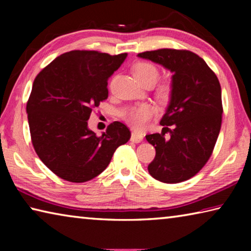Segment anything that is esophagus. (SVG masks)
Here are the masks:
<instances>
[{"instance_id":"1","label":"esophagus","mask_w":251,"mask_h":251,"mask_svg":"<svg viewBox=\"0 0 251 251\" xmlns=\"http://www.w3.org/2000/svg\"><path fill=\"white\" fill-rule=\"evenodd\" d=\"M144 139V135L142 133H137V131H133L130 136V141L134 143H141Z\"/></svg>"}]
</instances>
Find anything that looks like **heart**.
Returning <instances> with one entry per match:
<instances>
[{
	"mask_svg": "<svg viewBox=\"0 0 251 251\" xmlns=\"http://www.w3.org/2000/svg\"><path fill=\"white\" fill-rule=\"evenodd\" d=\"M135 78L141 84L151 82L155 84L159 77V69L151 62H138L133 69ZM173 94V84L171 82H163L157 88V97L161 101H167L171 100ZM157 114L155 106L151 104H142L129 110L126 120L133 128L141 130L145 127L148 122Z\"/></svg>",
	"mask_w": 251,
	"mask_h": 251,
	"instance_id": "obj_1",
	"label": "heart"
}]
</instances>
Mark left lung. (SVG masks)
Segmentation results:
<instances>
[{
	"instance_id": "1",
	"label": "left lung",
	"mask_w": 251,
	"mask_h": 251,
	"mask_svg": "<svg viewBox=\"0 0 251 251\" xmlns=\"http://www.w3.org/2000/svg\"><path fill=\"white\" fill-rule=\"evenodd\" d=\"M138 56L174 74L171 101L160 121L164 130L146 135L156 150L148 172L166 184L185 181L205 166L217 142L223 118L219 80L206 62L190 50L160 49ZM167 131L169 139L164 137Z\"/></svg>"
}]
</instances>
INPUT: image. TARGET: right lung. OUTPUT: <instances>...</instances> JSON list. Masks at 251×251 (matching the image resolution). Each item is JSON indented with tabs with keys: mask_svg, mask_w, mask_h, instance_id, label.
<instances>
[{
	"mask_svg": "<svg viewBox=\"0 0 251 251\" xmlns=\"http://www.w3.org/2000/svg\"><path fill=\"white\" fill-rule=\"evenodd\" d=\"M127 53L71 50L59 55L34 79L26 104L34 150L55 175L72 182L88 181L108 166L117 147L130 138L121 122L97 136L87 121L108 97L107 80Z\"/></svg>",
	"mask_w": 251,
	"mask_h": 251,
	"instance_id": "obj_1",
	"label": "right lung"
}]
</instances>
